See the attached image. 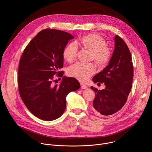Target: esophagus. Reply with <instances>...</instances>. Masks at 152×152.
Returning a JSON list of instances; mask_svg holds the SVG:
<instances>
[{"label":"esophagus","instance_id":"34e87169","mask_svg":"<svg viewBox=\"0 0 152 152\" xmlns=\"http://www.w3.org/2000/svg\"><path fill=\"white\" fill-rule=\"evenodd\" d=\"M80 86H81V88H82V89H86V88H87V86H86L85 84H83V83H80Z\"/></svg>","mask_w":152,"mask_h":152}]
</instances>
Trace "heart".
Listing matches in <instances>:
<instances>
[{
    "label": "heart",
    "mask_w": 152,
    "mask_h": 152,
    "mask_svg": "<svg viewBox=\"0 0 152 152\" xmlns=\"http://www.w3.org/2000/svg\"><path fill=\"white\" fill-rule=\"evenodd\" d=\"M88 49L91 52L90 59L94 60L98 66L103 67L110 62L112 51L110 47L106 45V41L97 34H88L82 37L75 43H70L63 50V58L69 62H73L77 56V47ZM96 72L94 64L76 62L69 67L67 74L75 79L85 82Z\"/></svg>",
    "instance_id": "obj_1"
}]
</instances>
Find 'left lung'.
Segmentation results:
<instances>
[{
	"label": "left lung",
	"instance_id": "8db88e82",
	"mask_svg": "<svg viewBox=\"0 0 152 152\" xmlns=\"http://www.w3.org/2000/svg\"><path fill=\"white\" fill-rule=\"evenodd\" d=\"M114 40L115 48L109 64L93 78L94 83H104L106 88L98 90L91 87L96 95L94 111L103 115H113L121 109L132 85L134 67L131 52L118 35Z\"/></svg>",
	"mask_w": 152,
	"mask_h": 152
}]
</instances>
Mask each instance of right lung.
<instances>
[{"label":"right lung","instance_id":"add662e5","mask_svg":"<svg viewBox=\"0 0 152 152\" xmlns=\"http://www.w3.org/2000/svg\"><path fill=\"white\" fill-rule=\"evenodd\" d=\"M74 37L60 30L41 31L29 42L21 55L18 69V86L21 100L35 117L52 121L61 117L66 107L67 94L78 90L74 77H62L53 85L55 75L63 76V50ZM60 79V78H59Z\"/></svg>","mask_w":152,"mask_h":152}]
</instances>
